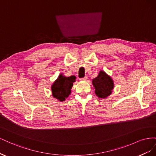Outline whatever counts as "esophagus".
I'll return each instance as SVG.
<instances>
[{
	"instance_id": "esophagus-1",
	"label": "esophagus",
	"mask_w": 156,
	"mask_h": 156,
	"mask_svg": "<svg viewBox=\"0 0 156 156\" xmlns=\"http://www.w3.org/2000/svg\"><path fill=\"white\" fill-rule=\"evenodd\" d=\"M87 79H88L87 77L85 76V77H83V78H81L79 80H80V81H87Z\"/></svg>"
}]
</instances>
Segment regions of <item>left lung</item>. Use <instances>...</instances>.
Instances as JSON below:
<instances>
[{
  "label": "left lung",
  "instance_id": "obj_1",
  "mask_svg": "<svg viewBox=\"0 0 156 156\" xmlns=\"http://www.w3.org/2000/svg\"><path fill=\"white\" fill-rule=\"evenodd\" d=\"M92 84L95 88L96 96L100 98L110 96L114 88L113 80L104 71H100L98 77L92 79Z\"/></svg>",
  "mask_w": 156,
  "mask_h": 156
}]
</instances>
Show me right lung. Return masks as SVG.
<instances>
[{"instance_id":"right-lung-1","label":"right lung","mask_w":156,"mask_h":156,"mask_svg":"<svg viewBox=\"0 0 156 156\" xmlns=\"http://www.w3.org/2000/svg\"><path fill=\"white\" fill-rule=\"evenodd\" d=\"M75 77L73 75L70 77L64 76L60 74L57 79L53 83L51 86L52 95L53 98L57 99L60 101H65L71 94L73 83L75 81Z\"/></svg>"}]
</instances>
